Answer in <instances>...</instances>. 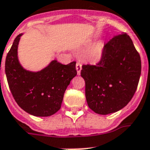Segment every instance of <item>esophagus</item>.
<instances>
[{
	"label": "esophagus",
	"mask_w": 150,
	"mask_h": 150,
	"mask_svg": "<svg viewBox=\"0 0 150 150\" xmlns=\"http://www.w3.org/2000/svg\"><path fill=\"white\" fill-rule=\"evenodd\" d=\"M76 70H77V74L78 75H80L81 74V64H80L79 62H77L76 64Z\"/></svg>",
	"instance_id": "esophagus-1"
}]
</instances>
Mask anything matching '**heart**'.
<instances>
[{
  "label": "heart",
  "mask_w": 150,
  "mask_h": 150,
  "mask_svg": "<svg viewBox=\"0 0 150 150\" xmlns=\"http://www.w3.org/2000/svg\"><path fill=\"white\" fill-rule=\"evenodd\" d=\"M102 52H103L102 47L100 45L96 46L92 51V54H91V58H92V60L95 61V62L99 60L101 57H102Z\"/></svg>",
  "instance_id": "b5f03b06"
}]
</instances>
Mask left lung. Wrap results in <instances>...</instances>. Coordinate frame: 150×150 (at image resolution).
Listing matches in <instances>:
<instances>
[{"label": "left lung", "mask_w": 150, "mask_h": 150, "mask_svg": "<svg viewBox=\"0 0 150 150\" xmlns=\"http://www.w3.org/2000/svg\"><path fill=\"white\" fill-rule=\"evenodd\" d=\"M141 75L140 56L132 39L121 33L105 44L100 62L82 65L88 105L107 115L126 106L134 96Z\"/></svg>", "instance_id": "1"}]
</instances>
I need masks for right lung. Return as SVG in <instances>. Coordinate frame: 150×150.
<instances>
[{"mask_svg": "<svg viewBox=\"0 0 150 150\" xmlns=\"http://www.w3.org/2000/svg\"><path fill=\"white\" fill-rule=\"evenodd\" d=\"M22 34L14 39L5 61V73L14 100L26 112L50 116L61 108L67 87L76 76L75 62L62 64L52 60L38 71L27 70L18 59V45Z\"/></svg>", "mask_w": 150, "mask_h": 150, "instance_id": "right-lung-1", "label": "right lung"}]
</instances>
